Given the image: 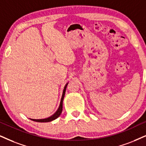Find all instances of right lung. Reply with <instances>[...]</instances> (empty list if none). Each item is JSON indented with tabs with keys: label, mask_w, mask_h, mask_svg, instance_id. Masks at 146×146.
<instances>
[{
	"label": "right lung",
	"mask_w": 146,
	"mask_h": 146,
	"mask_svg": "<svg viewBox=\"0 0 146 146\" xmlns=\"http://www.w3.org/2000/svg\"><path fill=\"white\" fill-rule=\"evenodd\" d=\"M67 85H68V83L65 85V86H64V88L63 89V92H62V95L61 100H60L59 107H58V110H56V112H55L54 114H52V115L50 116V117L46 118V119H30L32 120V121H36V122L46 123V122H50V121H54V120L57 119V118L59 117V116L60 115V114H61L62 110V102H63V99L64 97V94H65V91H66V89H67Z\"/></svg>",
	"instance_id": "right-lung-1"
}]
</instances>
